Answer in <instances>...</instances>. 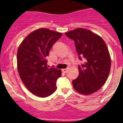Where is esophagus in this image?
<instances>
[{
  "mask_svg": "<svg viewBox=\"0 0 123 123\" xmlns=\"http://www.w3.org/2000/svg\"><path fill=\"white\" fill-rule=\"evenodd\" d=\"M68 69H69V68H65V69H63L62 71L63 73H67V71H68Z\"/></svg>",
  "mask_w": 123,
  "mask_h": 123,
  "instance_id": "1",
  "label": "esophagus"
}]
</instances>
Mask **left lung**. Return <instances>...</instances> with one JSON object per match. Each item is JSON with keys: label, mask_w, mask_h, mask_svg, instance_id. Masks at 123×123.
Here are the masks:
<instances>
[{"label": "left lung", "mask_w": 123, "mask_h": 123, "mask_svg": "<svg viewBox=\"0 0 123 123\" xmlns=\"http://www.w3.org/2000/svg\"><path fill=\"white\" fill-rule=\"evenodd\" d=\"M74 41L79 58L84 63L78 66L79 76L72 81L75 91L83 95L97 92L106 82L111 68L108 47L100 36L85 28L65 32Z\"/></svg>", "instance_id": "8db88e82"}]
</instances>
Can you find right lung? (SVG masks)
I'll return each mask as SVG.
<instances>
[{"label":"right lung","mask_w":123,"mask_h":123,"mask_svg":"<svg viewBox=\"0 0 123 123\" xmlns=\"http://www.w3.org/2000/svg\"><path fill=\"white\" fill-rule=\"evenodd\" d=\"M62 33L39 28L28 34L17 51V69L26 87L39 97H46L56 91L61 69L49 68L47 56Z\"/></svg>","instance_id":"1"}]
</instances>
